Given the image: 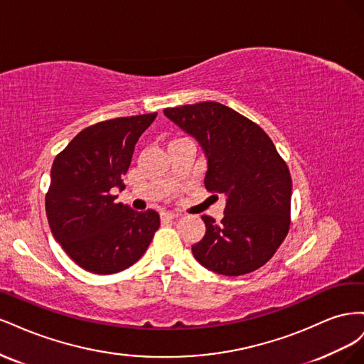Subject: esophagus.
<instances>
[{"instance_id": "1", "label": "esophagus", "mask_w": 364, "mask_h": 364, "mask_svg": "<svg viewBox=\"0 0 364 364\" xmlns=\"http://www.w3.org/2000/svg\"><path fill=\"white\" fill-rule=\"evenodd\" d=\"M178 217H179V214L170 213V211H165V213L161 214V220H162V222H167V220H174V218H178Z\"/></svg>"}]
</instances>
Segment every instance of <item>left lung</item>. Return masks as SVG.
I'll return each instance as SVG.
<instances>
[{
  "label": "left lung",
  "mask_w": 364,
  "mask_h": 364,
  "mask_svg": "<svg viewBox=\"0 0 364 364\" xmlns=\"http://www.w3.org/2000/svg\"><path fill=\"white\" fill-rule=\"evenodd\" d=\"M193 136L206 159L205 186L226 197L222 222L202 215L206 232L193 245L208 270L240 277L264 266L290 226L291 178L287 164L258 124L217 102L164 109Z\"/></svg>",
  "instance_id": "1"
}]
</instances>
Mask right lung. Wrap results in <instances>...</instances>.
<instances>
[{
    "label": "right lung",
    "mask_w": 364,
    "mask_h": 364,
    "mask_svg": "<svg viewBox=\"0 0 364 364\" xmlns=\"http://www.w3.org/2000/svg\"><path fill=\"white\" fill-rule=\"evenodd\" d=\"M156 112L83 129L53 162L46 196L48 225L68 257L87 272L111 274L135 264L159 228L153 209L138 213L117 199L135 144Z\"/></svg>",
    "instance_id": "obj_1"
}]
</instances>
